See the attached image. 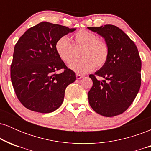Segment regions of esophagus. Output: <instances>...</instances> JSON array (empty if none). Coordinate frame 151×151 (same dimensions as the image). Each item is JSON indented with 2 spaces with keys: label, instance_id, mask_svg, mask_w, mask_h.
<instances>
[{
  "label": "esophagus",
  "instance_id": "1",
  "mask_svg": "<svg viewBox=\"0 0 151 151\" xmlns=\"http://www.w3.org/2000/svg\"><path fill=\"white\" fill-rule=\"evenodd\" d=\"M83 77H84V76H83V75H81V74H77V75H76V77H77V79H81V78H82Z\"/></svg>",
  "mask_w": 151,
  "mask_h": 151
}]
</instances>
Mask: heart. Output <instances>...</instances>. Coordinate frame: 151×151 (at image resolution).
Returning <instances> with one entry per match:
<instances>
[{
	"label": "heart",
	"instance_id": "heart-1",
	"mask_svg": "<svg viewBox=\"0 0 151 151\" xmlns=\"http://www.w3.org/2000/svg\"><path fill=\"white\" fill-rule=\"evenodd\" d=\"M73 45L65 36L56 41L55 49L58 57L65 63H70L74 58V47H83L80 60H74L69 68L79 74L91 72L95 67L101 68L109 58V49L107 43L99 39L93 32L86 30H79L72 35Z\"/></svg>",
	"mask_w": 151,
	"mask_h": 151
}]
</instances>
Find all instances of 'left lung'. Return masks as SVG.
<instances>
[{
  "mask_svg": "<svg viewBox=\"0 0 151 151\" xmlns=\"http://www.w3.org/2000/svg\"><path fill=\"white\" fill-rule=\"evenodd\" d=\"M88 29L105 39L109 49L107 62L94 74L88 92L89 103L95 112L106 117L124 113L133 103L141 84V60L132 40L113 25ZM96 76L104 78L100 81Z\"/></svg>",
  "mask_w": 151,
  "mask_h": 151,
  "instance_id": "left-lung-1",
  "label": "left lung"
}]
</instances>
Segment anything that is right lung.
Instances as JSON below:
<instances>
[{"instance_id":"add662e5","label":"right lung","mask_w":151,"mask_h":151,"mask_svg":"<svg viewBox=\"0 0 151 151\" xmlns=\"http://www.w3.org/2000/svg\"><path fill=\"white\" fill-rule=\"evenodd\" d=\"M76 28L48 22L28 29L15 44L10 78L19 101L25 108L51 113L62 105L67 86L76 80L55 49L56 41ZM63 69L62 73L56 72Z\"/></svg>"}]
</instances>
